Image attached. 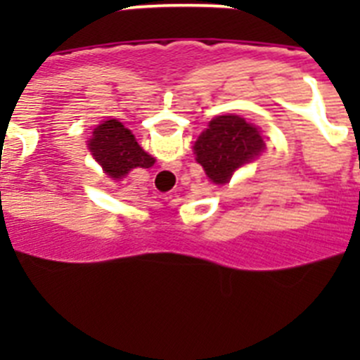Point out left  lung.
<instances>
[{
    "label": "left lung",
    "instance_id": "1",
    "mask_svg": "<svg viewBox=\"0 0 360 360\" xmlns=\"http://www.w3.org/2000/svg\"><path fill=\"white\" fill-rule=\"evenodd\" d=\"M265 148L257 129L238 115H219L195 144L196 162L214 184H227L232 173Z\"/></svg>",
    "mask_w": 360,
    "mask_h": 360
}]
</instances>
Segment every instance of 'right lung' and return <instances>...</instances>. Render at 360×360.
<instances>
[{
    "label": "right lung",
    "mask_w": 360,
    "mask_h": 360,
    "mask_svg": "<svg viewBox=\"0 0 360 360\" xmlns=\"http://www.w3.org/2000/svg\"><path fill=\"white\" fill-rule=\"evenodd\" d=\"M90 151L111 178L126 176L135 167H151L155 158L139 146L135 136L119 120H106L95 128Z\"/></svg>",
    "instance_id": "1"
}]
</instances>
